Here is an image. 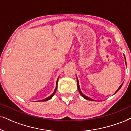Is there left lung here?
<instances>
[{
  "label": "left lung",
  "mask_w": 131,
  "mask_h": 131,
  "mask_svg": "<svg viewBox=\"0 0 131 131\" xmlns=\"http://www.w3.org/2000/svg\"><path fill=\"white\" fill-rule=\"evenodd\" d=\"M124 57H125V63H126V58H125V55H124ZM123 83H122L121 84V85L120 86H119V88H118V89L117 91H116V92L114 93V94H116V92H117L120 89V88H121L122 87V85H123ZM77 85H78V91H79V93H80V94L81 95L83 96V97L84 98H85V99H86V100H91V101H94V100H92V99H91V98H89L88 96H86L85 95H84L83 93L82 92V91H80V86H79V80H78V78H77Z\"/></svg>",
  "instance_id": "left-lung-1"
}]
</instances>
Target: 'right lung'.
Instances as JSON below:
<instances>
[{
    "label": "right lung",
    "instance_id": "obj_1",
    "mask_svg": "<svg viewBox=\"0 0 131 131\" xmlns=\"http://www.w3.org/2000/svg\"><path fill=\"white\" fill-rule=\"evenodd\" d=\"M58 78L57 79V83H56V87H55V91H54V92H53V94H52L51 95H50L49 96H48V98H45V99H43V100H40V101H48V100H50V99H51V98L53 97V95H54L55 94V92H56V91H57V83H58Z\"/></svg>",
    "mask_w": 131,
    "mask_h": 131
}]
</instances>
